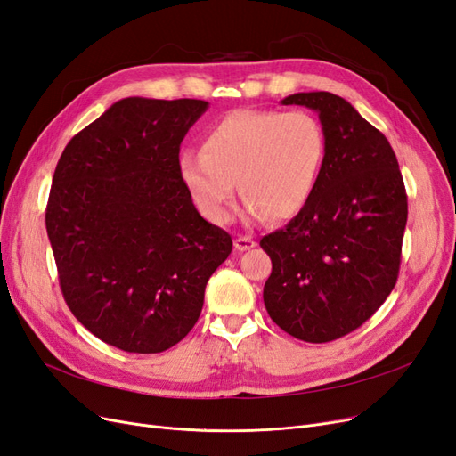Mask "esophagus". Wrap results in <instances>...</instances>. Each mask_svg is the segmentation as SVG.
<instances>
[{"label": "esophagus", "instance_id": "1", "mask_svg": "<svg viewBox=\"0 0 456 456\" xmlns=\"http://www.w3.org/2000/svg\"><path fill=\"white\" fill-rule=\"evenodd\" d=\"M255 245H256V241L251 236H240V238H236V241H233V247H236L238 251H249Z\"/></svg>", "mask_w": 456, "mask_h": 456}]
</instances>
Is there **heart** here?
<instances>
[{"label":"heart","instance_id":"heart-1","mask_svg":"<svg viewBox=\"0 0 456 456\" xmlns=\"http://www.w3.org/2000/svg\"><path fill=\"white\" fill-rule=\"evenodd\" d=\"M325 151V133L308 112L236 110L207 129L201 154L184 151L178 167L196 207L215 224L230 220L236 183L251 218L287 220L312 198Z\"/></svg>","mask_w":456,"mask_h":456}]
</instances>
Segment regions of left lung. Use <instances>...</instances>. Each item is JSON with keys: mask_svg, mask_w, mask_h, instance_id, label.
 <instances>
[{"mask_svg": "<svg viewBox=\"0 0 456 456\" xmlns=\"http://www.w3.org/2000/svg\"><path fill=\"white\" fill-rule=\"evenodd\" d=\"M281 104L317 112L327 151L305 209L260 240L272 258L262 297L285 333L330 342L362 327L392 293L407 224L405 184L388 139L342 96L295 93Z\"/></svg>", "mask_w": 456, "mask_h": 456, "instance_id": "obj_1", "label": "left lung"}]
</instances>
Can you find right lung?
<instances>
[{
    "label": "right lung",
    "instance_id": "1",
    "mask_svg": "<svg viewBox=\"0 0 456 456\" xmlns=\"http://www.w3.org/2000/svg\"><path fill=\"white\" fill-rule=\"evenodd\" d=\"M209 102L129 96L68 142L45 211L68 308L102 342L158 354L196 325L232 238L198 213L178 151Z\"/></svg>",
    "mask_w": 456,
    "mask_h": 456
}]
</instances>
